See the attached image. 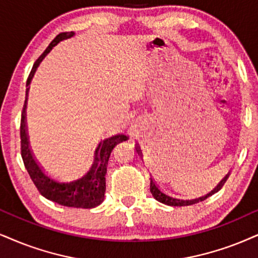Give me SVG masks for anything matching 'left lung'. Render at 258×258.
<instances>
[{"instance_id":"8db88e82","label":"left lung","mask_w":258,"mask_h":258,"mask_svg":"<svg viewBox=\"0 0 258 258\" xmlns=\"http://www.w3.org/2000/svg\"><path fill=\"white\" fill-rule=\"evenodd\" d=\"M139 152V151H138ZM141 152V151H140ZM228 176H230V173L226 174V176L224 177V179L221 180L220 183L218 184L217 187H215L214 190H212L211 192L207 194L206 196H202V197H199V199H192V200H183V199H178V197H174V196H171V195H167L166 192L161 191L160 187H159V185H157L155 184V182L153 179L151 180V192L152 195H153V197L155 200H158L159 202L164 203V205H167V206H174V207H182V206H191V205H195V203H199L201 201H205V200L207 199V197L212 196L213 194L218 192L219 190L221 189L222 186H224V184L226 183L227 178Z\"/></svg>"}]
</instances>
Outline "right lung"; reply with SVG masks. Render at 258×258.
<instances>
[{"label":"right lung","instance_id":"add662e5","mask_svg":"<svg viewBox=\"0 0 258 258\" xmlns=\"http://www.w3.org/2000/svg\"><path fill=\"white\" fill-rule=\"evenodd\" d=\"M74 36V32H62L57 34L50 45L46 47L45 51L38 57L34 62L32 71L28 75L27 85L31 82L33 78L36 69L39 63L43 61L44 57L50 52V50L56 45L57 43L67 38ZM28 91V88H27ZM26 91V93H27ZM20 139H21V158L24 161L25 167H26L28 174H30L32 182L38 189L41 195L50 201L58 203V205L66 207H74V208H94L99 206L104 201L105 190V174L107 171V163L111 152L114 146L120 144V142L126 141L129 138L124 134H117L111 138L103 140L98 147L95 148L93 164L90 170L86 172L84 176L76 178L74 180H58L47 174L43 167L38 164V161L32 153L30 144H28V136L26 130V104L24 105L21 113L20 122Z\"/></svg>","mask_w":258,"mask_h":258}]
</instances>
